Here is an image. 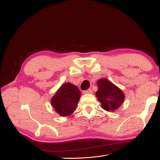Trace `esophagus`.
<instances>
[{"label": "esophagus", "mask_w": 160, "mask_h": 160, "mask_svg": "<svg viewBox=\"0 0 160 160\" xmlns=\"http://www.w3.org/2000/svg\"><path fill=\"white\" fill-rule=\"evenodd\" d=\"M93 93V91H92V90L91 89H88V90H87V91H83V93L84 94H90V93Z\"/></svg>", "instance_id": "34e87169"}]
</instances>
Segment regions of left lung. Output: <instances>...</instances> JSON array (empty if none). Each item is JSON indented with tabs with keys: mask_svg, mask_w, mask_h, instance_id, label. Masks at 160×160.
I'll use <instances>...</instances> for the list:
<instances>
[{
	"mask_svg": "<svg viewBox=\"0 0 160 160\" xmlns=\"http://www.w3.org/2000/svg\"><path fill=\"white\" fill-rule=\"evenodd\" d=\"M98 87L96 95L101 106L107 111H114L124 101V93L120 88L107 78H102L97 82Z\"/></svg>",
	"mask_w": 160,
	"mask_h": 160,
	"instance_id": "8db88e82",
	"label": "left lung"
}]
</instances>
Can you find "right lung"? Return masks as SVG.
Returning a JSON list of instances; mask_svg holds the SVG:
<instances>
[{
    "label": "right lung",
    "mask_w": 160,
    "mask_h": 160,
    "mask_svg": "<svg viewBox=\"0 0 160 160\" xmlns=\"http://www.w3.org/2000/svg\"><path fill=\"white\" fill-rule=\"evenodd\" d=\"M81 93L79 89L70 82L62 84L51 100V104L61 116L72 114L80 100Z\"/></svg>",
    "instance_id": "1"
}]
</instances>
